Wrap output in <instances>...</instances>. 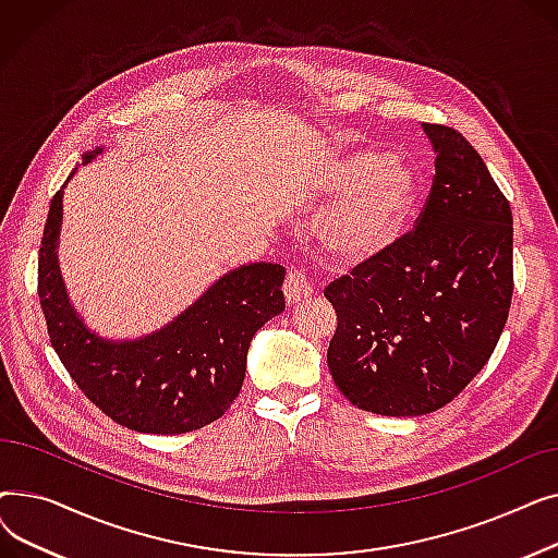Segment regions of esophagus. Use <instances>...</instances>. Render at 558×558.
Instances as JSON below:
<instances>
[{"instance_id": "obj_1", "label": "esophagus", "mask_w": 558, "mask_h": 558, "mask_svg": "<svg viewBox=\"0 0 558 558\" xmlns=\"http://www.w3.org/2000/svg\"><path fill=\"white\" fill-rule=\"evenodd\" d=\"M282 289H284V299H287L289 305L301 303L303 299L314 294V287H312L310 278L303 271H299V269H291L287 274V280H284Z\"/></svg>"}]
</instances>
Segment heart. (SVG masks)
I'll list each match as a JSON object with an SVG mask.
<instances>
[{"mask_svg":"<svg viewBox=\"0 0 558 558\" xmlns=\"http://www.w3.org/2000/svg\"><path fill=\"white\" fill-rule=\"evenodd\" d=\"M310 190L337 198L316 223L320 251L341 267H362L400 242L416 213L421 181L400 156L355 149L330 158Z\"/></svg>","mask_w":558,"mask_h":558,"instance_id":"1","label":"heart"}]
</instances>
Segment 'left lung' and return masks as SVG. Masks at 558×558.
<instances>
[{"label": "left lung", "mask_w": 558, "mask_h": 558, "mask_svg": "<svg viewBox=\"0 0 558 558\" xmlns=\"http://www.w3.org/2000/svg\"><path fill=\"white\" fill-rule=\"evenodd\" d=\"M436 156L425 208L389 253L328 284V366L364 412L423 416L486 366L513 296L511 205L461 133L423 124Z\"/></svg>", "instance_id": "8db88e82"}]
</instances>
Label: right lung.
<instances>
[{"mask_svg": "<svg viewBox=\"0 0 558 558\" xmlns=\"http://www.w3.org/2000/svg\"><path fill=\"white\" fill-rule=\"evenodd\" d=\"M83 154V165L101 156ZM65 185L56 192L38 257V296L56 355L101 412L142 434H185L215 423L238 398L253 335L284 310V267L251 262L230 269L173 316L137 337L110 339L87 328L58 264Z\"/></svg>", "mask_w": 558, "mask_h": 558, "instance_id": "right-lung-1", "label": "right lung"}]
</instances>
